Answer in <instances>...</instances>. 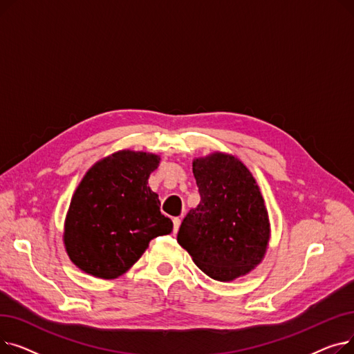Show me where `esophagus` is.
<instances>
[{
    "label": "esophagus",
    "instance_id": "esophagus-1",
    "mask_svg": "<svg viewBox=\"0 0 354 354\" xmlns=\"http://www.w3.org/2000/svg\"><path fill=\"white\" fill-rule=\"evenodd\" d=\"M179 227H180V219L179 218H174V232L175 234L179 231Z\"/></svg>",
    "mask_w": 354,
    "mask_h": 354
}]
</instances>
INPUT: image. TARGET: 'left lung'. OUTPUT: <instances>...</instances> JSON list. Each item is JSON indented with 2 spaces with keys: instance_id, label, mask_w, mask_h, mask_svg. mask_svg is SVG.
I'll list each match as a JSON object with an SVG mask.
<instances>
[{
  "instance_id": "left-lung-1",
  "label": "left lung",
  "mask_w": 354,
  "mask_h": 354,
  "mask_svg": "<svg viewBox=\"0 0 354 354\" xmlns=\"http://www.w3.org/2000/svg\"><path fill=\"white\" fill-rule=\"evenodd\" d=\"M201 201L183 218L178 243L201 271L232 281L263 261L270 219L252 174L238 158L214 152L192 162Z\"/></svg>"
}]
</instances>
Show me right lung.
<instances>
[{
  "mask_svg": "<svg viewBox=\"0 0 354 354\" xmlns=\"http://www.w3.org/2000/svg\"><path fill=\"white\" fill-rule=\"evenodd\" d=\"M159 160L153 153L119 151L86 172L64 222L63 241L74 266L103 280L118 278L153 238L172 232L158 194L147 187Z\"/></svg>",
  "mask_w": 354,
  "mask_h": 354,
  "instance_id": "right-lung-1",
  "label": "right lung"
}]
</instances>
